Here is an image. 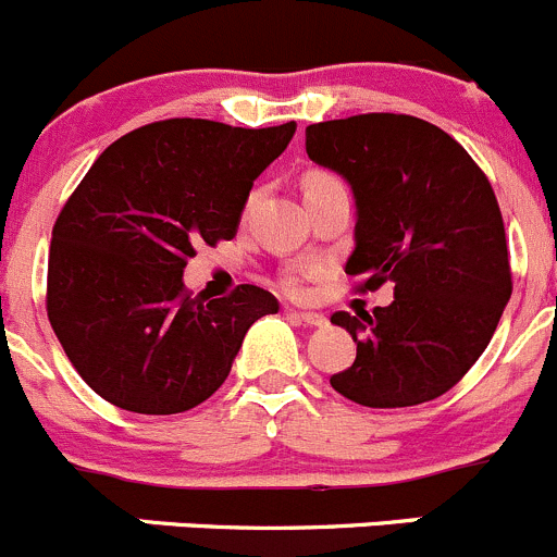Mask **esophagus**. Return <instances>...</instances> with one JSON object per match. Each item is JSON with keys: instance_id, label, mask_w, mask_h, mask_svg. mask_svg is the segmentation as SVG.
I'll list each match as a JSON object with an SVG mask.
<instances>
[{"instance_id": "1", "label": "esophagus", "mask_w": 557, "mask_h": 557, "mask_svg": "<svg viewBox=\"0 0 557 557\" xmlns=\"http://www.w3.org/2000/svg\"><path fill=\"white\" fill-rule=\"evenodd\" d=\"M289 317L297 319L300 324H306V327H324V324H327V319H324L322 313H313V311H292L289 308Z\"/></svg>"}]
</instances>
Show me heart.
I'll use <instances>...</instances> for the list:
<instances>
[{"instance_id": "obj_1", "label": "heart", "mask_w": 557, "mask_h": 557, "mask_svg": "<svg viewBox=\"0 0 557 557\" xmlns=\"http://www.w3.org/2000/svg\"><path fill=\"white\" fill-rule=\"evenodd\" d=\"M330 184H341L335 175L324 173V170H311V173H306V178H302V191H311V189H319V186H330ZM300 284H302V273H284V278H281V286H284L286 292H300Z\"/></svg>"}]
</instances>
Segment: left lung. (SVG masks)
I'll list each match as a JSON object with an SVG mask.
<instances>
[{"label":"left lung","instance_id":"8db88e82","mask_svg":"<svg viewBox=\"0 0 557 557\" xmlns=\"http://www.w3.org/2000/svg\"><path fill=\"white\" fill-rule=\"evenodd\" d=\"M306 151L344 175L357 206L346 273L360 289L393 284V302L335 311L357 357L335 393L371 409L438 398L466 376L511 297L504 219L487 175L455 137L404 113L306 126Z\"/></svg>","mask_w":557,"mask_h":557}]
</instances>
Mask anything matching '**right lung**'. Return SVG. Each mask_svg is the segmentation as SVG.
<instances>
[{"label": "right lung", "instance_id": "right-lung-1", "mask_svg": "<svg viewBox=\"0 0 557 557\" xmlns=\"http://www.w3.org/2000/svg\"><path fill=\"white\" fill-rule=\"evenodd\" d=\"M297 124L265 129L168 119L99 153L53 224L48 319L86 384L135 414H178L230 376L251 324L278 311L271 292L191 297L197 244L238 233L257 175Z\"/></svg>", "mask_w": 557, "mask_h": 557}]
</instances>
